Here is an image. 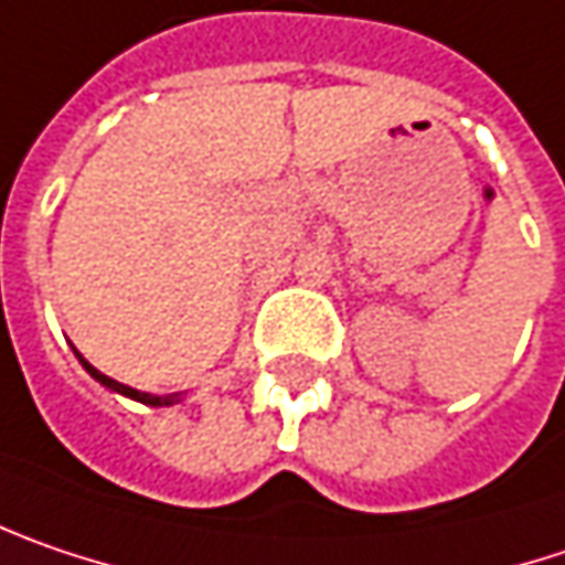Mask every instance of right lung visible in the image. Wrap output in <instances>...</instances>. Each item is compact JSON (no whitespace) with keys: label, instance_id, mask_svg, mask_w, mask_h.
Listing matches in <instances>:
<instances>
[{"label":"right lung","instance_id":"right-lung-1","mask_svg":"<svg viewBox=\"0 0 565 565\" xmlns=\"http://www.w3.org/2000/svg\"><path fill=\"white\" fill-rule=\"evenodd\" d=\"M79 361H83V358H79ZM83 367L88 371V374H92V377H95V381L105 383L108 390H117V393H124V396H130V399H140V403H147V406H169V403L175 399V396H150V393H140V390H134V386H124V383L111 381L108 374L95 371V367H92L88 361H83Z\"/></svg>","mask_w":565,"mask_h":565}]
</instances>
